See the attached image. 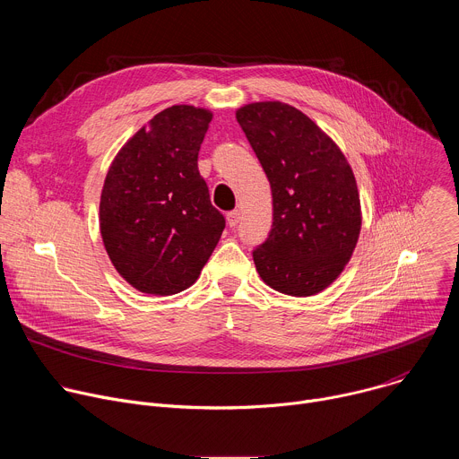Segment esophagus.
<instances>
[{"label":"esophagus","instance_id":"esophagus-1","mask_svg":"<svg viewBox=\"0 0 459 459\" xmlns=\"http://www.w3.org/2000/svg\"><path fill=\"white\" fill-rule=\"evenodd\" d=\"M227 223H229L230 229H234V227L239 223V211H230V212L227 214Z\"/></svg>","mask_w":459,"mask_h":459}]
</instances>
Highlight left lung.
Listing matches in <instances>:
<instances>
[{
    "label": "left lung",
    "instance_id": "left-lung-1",
    "mask_svg": "<svg viewBox=\"0 0 459 459\" xmlns=\"http://www.w3.org/2000/svg\"><path fill=\"white\" fill-rule=\"evenodd\" d=\"M236 119L273 190V229L252 250L255 271L278 292L317 294L342 274L359 238L352 169L338 145L287 103H250Z\"/></svg>",
    "mask_w": 459,
    "mask_h": 459
}]
</instances>
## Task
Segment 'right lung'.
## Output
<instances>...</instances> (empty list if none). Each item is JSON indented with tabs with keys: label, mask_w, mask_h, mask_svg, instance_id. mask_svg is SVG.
<instances>
[{
	"label": "right lung",
	"mask_w": 459,
	"mask_h": 459,
	"mask_svg": "<svg viewBox=\"0 0 459 459\" xmlns=\"http://www.w3.org/2000/svg\"><path fill=\"white\" fill-rule=\"evenodd\" d=\"M212 114L174 105L156 114L114 158L100 202V229L116 271L145 294L188 289L225 229L198 170Z\"/></svg>",
	"instance_id": "right-lung-1"
}]
</instances>
